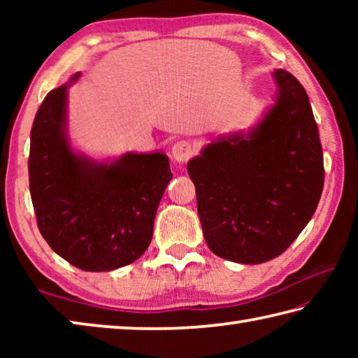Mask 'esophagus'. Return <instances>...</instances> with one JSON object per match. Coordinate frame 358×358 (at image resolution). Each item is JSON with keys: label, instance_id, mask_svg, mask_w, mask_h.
<instances>
[{"label": "esophagus", "instance_id": "1", "mask_svg": "<svg viewBox=\"0 0 358 358\" xmlns=\"http://www.w3.org/2000/svg\"><path fill=\"white\" fill-rule=\"evenodd\" d=\"M194 155V147L186 141H180L173 143L172 147V157L177 162H186Z\"/></svg>", "mask_w": 358, "mask_h": 358}]
</instances>
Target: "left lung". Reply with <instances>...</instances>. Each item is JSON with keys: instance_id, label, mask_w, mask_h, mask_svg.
I'll return each mask as SVG.
<instances>
[{"instance_id": "8db88e82", "label": "left lung", "mask_w": 358, "mask_h": 358, "mask_svg": "<svg viewBox=\"0 0 358 358\" xmlns=\"http://www.w3.org/2000/svg\"><path fill=\"white\" fill-rule=\"evenodd\" d=\"M273 104L248 131L221 134L187 162L203 238L217 257L262 264L299 237L324 186L319 129L301 83L273 72Z\"/></svg>"}]
</instances>
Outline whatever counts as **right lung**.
Wrapping results in <instances>:
<instances>
[{
  "instance_id": "right-lung-1",
  "label": "right lung",
  "mask_w": 358,
  "mask_h": 358,
  "mask_svg": "<svg viewBox=\"0 0 358 358\" xmlns=\"http://www.w3.org/2000/svg\"><path fill=\"white\" fill-rule=\"evenodd\" d=\"M78 77L52 90L36 113L29 192L42 237L59 257L85 271H110L147 251L172 172L162 151L94 159L74 148L68 106Z\"/></svg>"
}]
</instances>
